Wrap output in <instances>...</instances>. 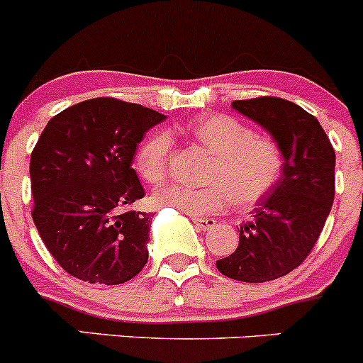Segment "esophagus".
<instances>
[{"mask_svg":"<svg viewBox=\"0 0 363 363\" xmlns=\"http://www.w3.org/2000/svg\"><path fill=\"white\" fill-rule=\"evenodd\" d=\"M192 222L196 223V227L199 230H209L216 225V220L213 218H197V216H192Z\"/></svg>","mask_w":363,"mask_h":363,"instance_id":"obj_1","label":"esophagus"}]
</instances>
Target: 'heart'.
I'll list each match as a JSON object with an SVG mask.
<instances>
[{
  "mask_svg": "<svg viewBox=\"0 0 363 363\" xmlns=\"http://www.w3.org/2000/svg\"><path fill=\"white\" fill-rule=\"evenodd\" d=\"M213 154L206 169V185L166 183L154 194L159 206H169L192 216L222 211L230 201L253 204L272 190L281 177L283 155L269 138L257 136L250 125L229 115H203L178 129ZM173 140L157 130L141 143L136 169L150 183L164 180L169 166Z\"/></svg>",
  "mask_w": 363,
  "mask_h": 363,
  "instance_id": "obj_1",
  "label": "heart"
}]
</instances>
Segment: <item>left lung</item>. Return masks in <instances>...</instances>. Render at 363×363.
I'll list each match as a JSON object with an SVG mask.
<instances>
[{
    "label": "left lung",
    "instance_id": "obj_1",
    "mask_svg": "<svg viewBox=\"0 0 363 363\" xmlns=\"http://www.w3.org/2000/svg\"><path fill=\"white\" fill-rule=\"evenodd\" d=\"M233 108L272 136L283 171L253 220L239 227V245L216 269L230 279L264 283L304 262L325 225L335 190V152L320 122L281 98L234 101Z\"/></svg>",
    "mask_w": 363,
    "mask_h": 363
}]
</instances>
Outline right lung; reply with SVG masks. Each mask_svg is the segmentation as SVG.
Masks as SVG:
<instances>
[{
  "mask_svg": "<svg viewBox=\"0 0 363 363\" xmlns=\"http://www.w3.org/2000/svg\"><path fill=\"white\" fill-rule=\"evenodd\" d=\"M164 118L140 104L96 98L48 121L29 164L33 222L68 274L121 285L145 267L152 220L129 209L145 196L130 164L145 133Z\"/></svg>",
  "mask_w": 363,
  "mask_h": 363,
  "instance_id": "1",
  "label": "right lung"
}]
</instances>
